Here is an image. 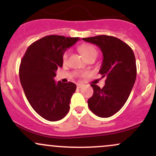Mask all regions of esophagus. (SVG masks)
Segmentation results:
<instances>
[{
	"mask_svg": "<svg viewBox=\"0 0 156 156\" xmlns=\"http://www.w3.org/2000/svg\"><path fill=\"white\" fill-rule=\"evenodd\" d=\"M83 84H81V83H77V88L78 89H80V88H81L82 87H83Z\"/></svg>",
	"mask_w": 156,
	"mask_h": 156,
	"instance_id": "1",
	"label": "esophagus"
}]
</instances>
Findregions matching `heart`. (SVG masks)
<instances>
[{
    "mask_svg": "<svg viewBox=\"0 0 156 156\" xmlns=\"http://www.w3.org/2000/svg\"><path fill=\"white\" fill-rule=\"evenodd\" d=\"M79 50L85 58H88L90 55H96L97 56V54H98V51H97L96 48L90 44H82L80 46ZM68 56H69V51H66L63 55V62L64 63L67 61Z\"/></svg>",
    "mask_w": 156,
    "mask_h": 156,
    "instance_id": "obj_1",
    "label": "heart"
}]
</instances>
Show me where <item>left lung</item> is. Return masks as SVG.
Instances as JSON below:
<instances>
[{
	"label": "left lung",
	"instance_id": "8db88e82",
	"mask_svg": "<svg viewBox=\"0 0 156 156\" xmlns=\"http://www.w3.org/2000/svg\"><path fill=\"white\" fill-rule=\"evenodd\" d=\"M83 40L101 48L103 59L99 73L106 78L102 89L91 84L94 93L88 100V106L98 117H112L126 103L135 83L136 64L133 51L128 44L112 36L99 35Z\"/></svg>",
	"mask_w": 156,
	"mask_h": 156
}]
</instances>
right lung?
Segmentation results:
<instances>
[{
    "mask_svg": "<svg viewBox=\"0 0 156 156\" xmlns=\"http://www.w3.org/2000/svg\"><path fill=\"white\" fill-rule=\"evenodd\" d=\"M78 37L49 35L28 48L21 60L19 75L21 85L30 105L48 121L63 119L76 85L72 82L55 83V71L63 65V55Z\"/></svg>",
    "mask_w": 156,
    "mask_h": 156,
    "instance_id": "1",
    "label": "right lung"
}]
</instances>
